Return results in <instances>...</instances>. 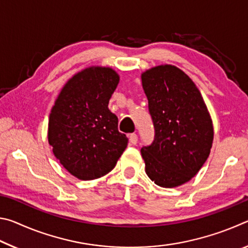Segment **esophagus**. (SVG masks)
<instances>
[{
    "instance_id": "34e87169",
    "label": "esophagus",
    "mask_w": 248,
    "mask_h": 248,
    "mask_svg": "<svg viewBox=\"0 0 248 248\" xmlns=\"http://www.w3.org/2000/svg\"><path fill=\"white\" fill-rule=\"evenodd\" d=\"M129 140H130V142H131V144H137L138 143V136L136 133H132V134H130V138H129Z\"/></svg>"
}]
</instances>
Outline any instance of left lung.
<instances>
[{
	"label": "left lung",
	"mask_w": 248,
	"mask_h": 248,
	"mask_svg": "<svg viewBox=\"0 0 248 248\" xmlns=\"http://www.w3.org/2000/svg\"><path fill=\"white\" fill-rule=\"evenodd\" d=\"M155 136L141 155L145 173L157 186L174 188L189 182L207 161L213 124L200 91L188 75L171 64L141 74Z\"/></svg>",
	"instance_id": "obj_1"
}]
</instances>
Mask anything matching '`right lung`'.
Here are the masks:
<instances>
[{"mask_svg":"<svg viewBox=\"0 0 248 248\" xmlns=\"http://www.w3.org/2000/svg\"><path fill=\"white\" fill-rule=\"evenodd\" d=\"M119 83L109 66H90L74 74L54 102L48 142L61 165L81 180L108 174L127 148L118 118L108 104Z\"/></svg>","mask_w":248,"mask_h":248,"instance_id":"1","label":"right lung"}]
</instances>
